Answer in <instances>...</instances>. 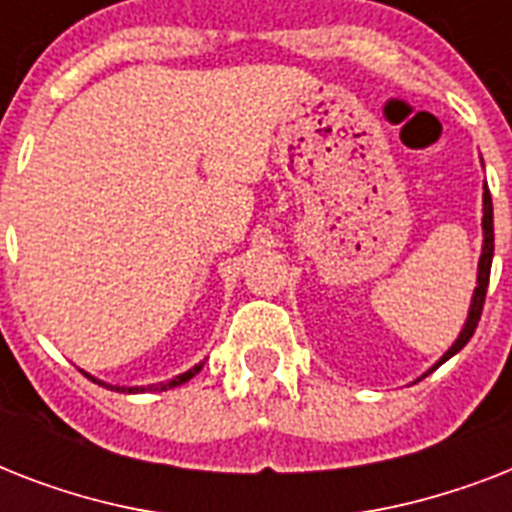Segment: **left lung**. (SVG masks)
Masks as SVG:
<instances>
[{"label":"left lung","instance_id":"8db88e82","mask_svg":"<svg viewBox=\"0 0 512 512\" xmlns=\"http://www.w3.org/2000/svg\"><path fill=\"white\" fill-rule=\"evenodd\" d=\"M492 257H494V215H492V193L489 188H484V252H481V263H478V287L473 292V303H470L468 321H465V329L460 332L457 342L452 348L446 350L444 358L438 364H444L449 358L468 345V340L473 337L478 327V319H481V311H484V300H486V287H489V273H492ZM436 364V366H438ZM433 366V369H436Z\"/></svg>","mask_w":512,"mask_h":512}]
</instances>
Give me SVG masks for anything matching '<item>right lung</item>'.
I'll list each match as a JSON object with an SVG mask.
<instances>
[{"label": "right lung", "mask_w": 512, "mask_h": 512, "mask_svg": "<svg viewBox=\"0 0 512 512\" xmlns=\"http://www.w3.org/2000/svg\"><path fill=\"white\" fill-rule=\"evenodd\" d=\"M201 366L204 364H196L193 369H188L185 374H180V377H175V380L170 382H162V385H151V390H170V388H177V385H183V382H188L193 377V374H199L201 372ZM90 377V374H87ZM92 380V377H90ZM100 385H106V382H100ZM106 388L111 390H119V393H140V390H146V388H116V385H106Z\"/></svg>", "instance_id": "add662e5"}]
</instances>
